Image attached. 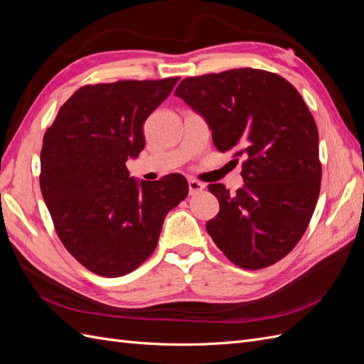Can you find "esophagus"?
I'll return each mask as SVG.
<instances>
[{"mask_svg": "<svg viewBox=\"0 0 364 364\" xmlns=\"http://www.w3.org/2000/svg\"><path fill=\"white\" fill-rule=\"evenodd\" d=\"M188 188H190V194L194 196V194L205 190V183H202L200 181H196V179H188Z\"/></svg>", "mask_w": 364, "mask_h": 364, "instance_id": "34e87169", "label": "esophagus"}]
</instances>
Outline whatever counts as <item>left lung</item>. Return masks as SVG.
Wrapping results in <instances>:
<instances>
[{"mask_svg": "<svg viewBox=\"0 0 364 364\" xmlns=\"http://www.w3.org/2000/svg\"><path fill=\"white\" fill-rule=\"evenodd\" d=\"M174 95L199 112L214 146L243 159V188L208 186L220 203L208 234L235 266L278 262L304 235L321 191L316 121L296 87L264 70L238 68L183 79Z\"/></svg>", "mask_w": 364, "mask_h": 364, "instance_id": "8db88e82", "label": "left lung"}]
</instances>
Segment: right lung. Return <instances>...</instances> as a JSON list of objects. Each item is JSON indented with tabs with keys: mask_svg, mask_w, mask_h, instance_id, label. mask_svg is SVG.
I'll return each mask as SVG.
<instances>
[{
	"mask_svg": "<svg viewBox=\"0 0 364 364\" xmlns=\"http://www.w3.org/2000/svg\"><path fill=\"white\" fill-rule=\"evenodd\" d=\"M178 80L82 86L43 135L39 183L54 229L71 255L100 277L138 269L156 249L165 215L188 194L182 174L136 182L126 167L146 146V119Z\"/></svg>",
	"mask_w": 364,
	"mask_h": 364,
	"instance_id": "right-lung-1",
	"label": "right lung"
}]
</instances>
